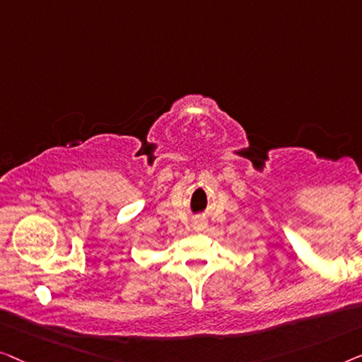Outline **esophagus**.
I'll list each match as a JSON object with an SVG mask.
<instances>
[{
	"label": "esophagus",
	"instance_id": "1",
	"mask_svg": "<svg viewBox=\"0 0 362 362\" xmlns=\"http://www.w3.org/2000/svg\"><path fill=\"white\" fill-rule=\"evenodd\" d=\"M206 225H208V223H206L205 218H195V220H193V230H195L197 233L205 231Z\"/></svg>",
	"mask_w": 362,
	"mask_h": 362
}]
</instances>
